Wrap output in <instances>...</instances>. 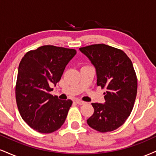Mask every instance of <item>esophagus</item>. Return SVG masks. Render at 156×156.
Wrapping results in <instances>:
<instances>
[{
    "mask_svg": "<svg viewBox=\"0 0 156 156\" xmlns=\"http://www.w3.org/2000/svg\"><path fill=\"white\" fill-rule=\"evenodd\" d=\"M76 102L77 104L80 105H83L84 103H85V102H84V101H80V100H76Z\"/></svg>",
    "mask_w": 156,
    "mask_h": 156,
    "instance_id": "34e87169",
    "label": "esophagus"
}]
</instances>
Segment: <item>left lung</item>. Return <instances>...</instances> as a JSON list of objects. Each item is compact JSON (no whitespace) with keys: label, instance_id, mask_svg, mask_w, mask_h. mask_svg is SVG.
I'll return each instance as SVG.
<instances>
[{"label":"left lung","instance_id":"8db88e82","mask_svg":"<svg viewBox=\"0 0 156 156\" xmlns=\"http://www.w3.org/2000/svg\"><path fill=\"white\" fill-rule=\"evenodd\" d=\"M95 67L97 85L106 89L105 103H92L94 114L87 124L105 133L122 125L133 110L137 93V77L131 60L124 51L105 44L80 48Z\"/></svg>","mask_w":156,"mask_h":156}]
</instances>
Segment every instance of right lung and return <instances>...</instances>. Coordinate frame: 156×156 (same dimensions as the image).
Returning <instances> with one entry per match:
<instances>
[{"label": "right lung", "instance_id": "1", "mask_svg": "<svg viewBox=\"0 0 156 156\" xmlns=\"http://www.w3.org/2000/svg\"><path fill=\"white\" fill-rule=\"evenodd\" d=\"M75 49L53 45L41 46L27 52L19 64L15 97L23 119L36 131L51 133L65 122L73 104L51 94L59 81Z\"/></svg>", "mask_w": 156, "mask_h": 156}]
</instances>
